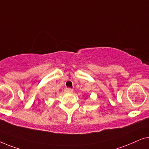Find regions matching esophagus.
<instances>
[{
  "label": "esophagus",
  "mask_w": 149,
  "mask_h": 149,
  "mask_svg": "<svg viewBox=\"0 0 149 149\" xmlns=\"http://www.w3.org/2000/svg\"><path fill=\"white\" fill-rule=\"evenodd\" d=\"M64 91H65V93H73V91H74V90L72 89V88H65Z\"/></svg>",
  "instance_id": "obj_1"
}]
</instances>
